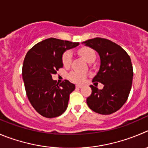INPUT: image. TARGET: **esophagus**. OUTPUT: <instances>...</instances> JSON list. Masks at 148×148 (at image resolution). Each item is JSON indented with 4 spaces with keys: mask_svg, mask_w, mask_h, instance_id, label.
<instances>
[{
    "mask_svg": "<svg viewBox=\"0 0 148 148\" xmlns=\"http://www.w3.org/2000/svg\"><path fill=\"white\" fill-rule=\"evenodd\" d=\"M75 87H76V88H82V86H81V85H76V86H75Z\"/></svg>",
    "mask_w": 148,
    "mask_h": 148,
    "instance_id": "1",
    "label": "esophagus"
}]
</instances>
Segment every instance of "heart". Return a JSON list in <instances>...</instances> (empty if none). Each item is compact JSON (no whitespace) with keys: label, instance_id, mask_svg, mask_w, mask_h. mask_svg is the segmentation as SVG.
I'll return each instance as SVG.
<instances>
[{"label":"heart","instance_id":"heart-1","mask_svg":"<svg viewBox=\"0 0 148 148\" xmlns=\"http://www.w3.org/2000/svg\"><path fill=\"white\" fill-rule=\"evenodd\" d=\"M78 54L82 57L88 63H92L95 60L96 55L94 51L89 48H81L78 50ZM72 60V54L70 51L65 52L62 57V62L64 66H68ZM70 79L75 83L81 84L85 80V76L78 72H73L70 73Z\"/></svg>","mask_w":148,"mask_h":148}]
</instances>
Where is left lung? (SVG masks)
Masks as SVG:
<instances>
[{"label":"left lung","instance_id":"left-lung-1","mask_svg":"<svg viewBox=\"0 0 148 148\" xmlns=\"http://www.w3.org/2000/svg\"><path fill=\"white\" fill-rule=\"evenodd\" d=\"M82 43L99 55V70L92 81L104 85L100 90L90 86L91 94L86 99L87 105L102 115L113 113L124 105L132 88L133 67L130 57L120 46L108 39L95 38Z\"/></svg>","mask_w":148,"mask_h":148}]
</instances>
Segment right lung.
Here are the masks:
<instances>
[{
  "mask_svg": "<svg viewBox=\"0 0 148 148\" xmlns=\"http://www.w3.org/2000/svg\"><path fill=\"white\" fill-rule=\"evenodd\" d=\"M78 45L79 43L50 38L35 45L25 56L22 78L27 96L33 108L43 117H57L67 110L75 84L67 80L58 84L53 80L52 74L63 67L64 52Z\"/></svg>",
  "mask_w": 148,
  "mask_h": 148,
  "instance_id": "add662e5",
  "label": "right lung"
}]
</instances>
